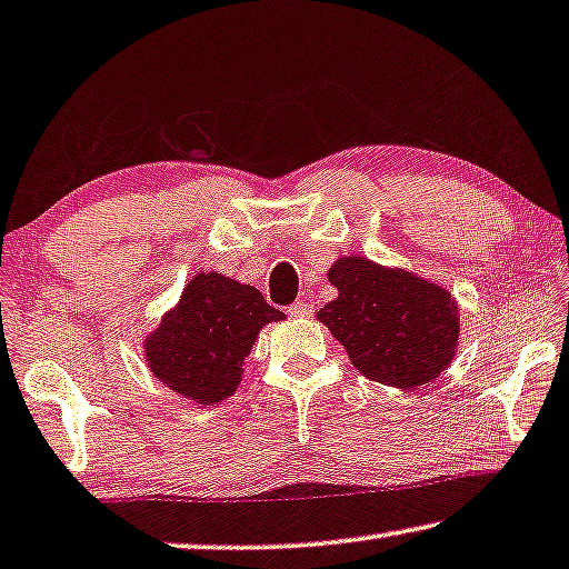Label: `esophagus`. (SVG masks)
<instances>
[{
    "label": "esophagus",
    "instance_id": "1",
    "mask_svg": "<svg viewBox=\"0 0 569 569\" xmlns=\"http://www.w3.org/2000/svg\"><path fill=\"white\" fill-rule=\"evenodd\" d=\"M287 312H290V318H308V315H312V308L308 302H295Z\"/></svg>",
    "mask_w": 569,
    "mask_h": 569
}]
</instances>
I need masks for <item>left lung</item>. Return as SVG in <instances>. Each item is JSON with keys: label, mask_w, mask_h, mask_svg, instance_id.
<instances>
[{"label": "left lung", "mask_w": 569, "mask_h": 569, "mask_svg": "<svg viewBox=\"0 0 569 569\" xmlns=\"http://www.w3.org/2000/svg\"><path fill=\"white\" fill-rule=\"evenodd\" d=\"M338 290L318 312L366 379L397 389L435 381L458 348V305L440 284L366 257H343L328 269Z\"/></svg>", "instance_id": "obj_1"}]
</instances>
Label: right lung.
Wrapping results in <instances>:
<instances>
[{
  "mask_svg": "<svg viewBox=\"0 0 569 569\" xmlns=\"http://www.w3.org/2000/svg\"><path fill=\"white\" fill-rule=\"evenodd\" d=\"M284 315L251 284L200 272L144 340L147 363L174 395L218 405L239 389L243 361L267 322Z\"/></svg>",
  "mask_w": 569,
  "mask_h": 569,
  "instance_id": "add662e5",
  "label": "right lung"
}]
</instances>
